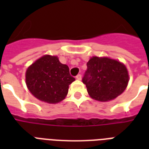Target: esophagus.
<instances>
[{"label":"esophagus","mask_w":149,"mask_h":149,"mask_svg":"<svg viewBox=\"0 0 149 149\" xmlns=\"http://www.w3.org/2000/svg\"><path fill=\"white\" fill-rule=\"evenodd\" d=\"M76 78H77V79H79V80H80V79H82V76H81V74H78L77 76V77H76Z\"/></svg>","instance_id":"esophagus-1"}]
</instances>
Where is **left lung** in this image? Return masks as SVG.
Listing matches in <instances>:
<instances>
[{"mask_svg":"<svg viewBox=\"0 0 149 149\" xmlns=\"http://www.w3.org/2000/svg\"><path fill=\"white\" fill-rule=\"evenodd\" d=\"M86 65L82 81L93 99L109 101L122 93L127 87L129 77L125 65L120 62L94 56Z\"/></svg>","mask_w":149,"mask_h":149,"instance_id":"8db88e82","label":"left lung"}]
</instances>
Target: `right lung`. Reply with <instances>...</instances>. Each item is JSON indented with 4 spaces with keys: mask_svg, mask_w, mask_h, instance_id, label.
<instances>
[{
    "mask_svg": "<svg viewBox=\"0 0 149 149\" xmlns=\"http://www.w3.org/2000/svg\"><path fill=\"white\" fill-rule=\"evenodd\" d=\"M75 80L68 65L56 56L38 58L26 71V84L34 97L49 104H56L67 95L69 85Z\"/></svg>",
    "mask_w": 149,
    "mask_h": 149,
    "instance_id": "1",
    "label": "right lung"
}]
</instances>
